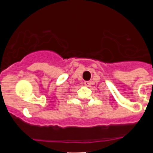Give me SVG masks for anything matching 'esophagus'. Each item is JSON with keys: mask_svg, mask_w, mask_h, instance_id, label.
<instances>
[{"mask_svg": "<svg viewBox=\"0 0 153 153\" xmlns=\"http://www.w3.org/2000/svg\"><path fill=\"white\" fill-rule=\"evenodd\" d=\"M84 85L86 86H90V85H91V82H90V81H85L84 82Z\"/></svg>", "mask_w": 153, "mask_h": 153, "instance_id": "obj_1", "label": "esophagus"}]
</instances>
